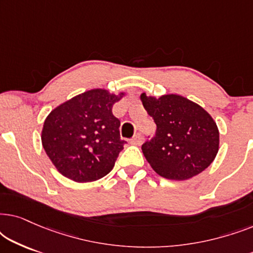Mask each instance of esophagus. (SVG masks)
I'll use <instances>...</instances> for the list:
<instances>
[{
    "instance_id": "obj_1",
    "label": "esophagus",
    "mask_w": 253,
    "mask_h": 253,
    "mask_svg": "<svg viewBox=\"0 0 253 253\" xmlns=\"http://www.w3.org/2000/svg\"><path fill=\"white\" fill-rule=\"evenodd\" d=\"M141 143H143V136H141L140 133H137L136 136L131 139V144L133 145H140Z\"/></svg>"
}]
</instances>
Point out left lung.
Returning a JSON list of instances; mask_svg holds the SVG:
<instances>
[{
  "mask_svg": "<svg viewBox=\"0 0 253 253\" xmlns=\"http://www.w3.org/2000/svg\"><path fill=\"white\" fill-rule=\"evenodd\" d=\"M140 100L157 124L155 136L141 146L157 174L185 181L212 164L219 151V129L203 107L177 94L157 99L141 93Z\"/></svg>",
  "mask_w": 253,
  "mask_h": 253,
  "instance_id": "obj_1",
  "label": "left lung"
}]
</instances>
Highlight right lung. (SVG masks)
<instances>
[{
    "label": "right lung",
    "instance_id": "obj_1",
    "mask_svg": "<svg viewBox=\"0 0 253 253\" xmlns=\"http://www.w3.org/2000/svg\"><path fill=\"white\" fill-rule=\"evenodd\" d=\"M124 93L94 88L76 95L51 110L44 120L41 141L48 158L65 177L93 182L112 170L126 140L114 103Z\"/></svg>",
    "mask_w": 253,
    "mask_h": 253
}]
</instances>
